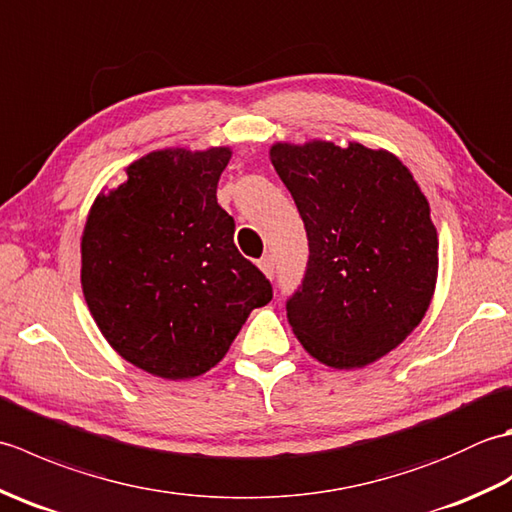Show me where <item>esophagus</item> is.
Instances as JSON below:
<instances>
[{
  "instance_id": "34e87169",
  "label": "esophagus",
  "mask_w": 512,
  "mask_h": 512,
  "mask_svg": "<svg viewBox=\"0 0 512 512\" xmlns=\"http://www.w3.org/2000/svg\"><path fill=\"white\" fill-rule=\"evenodd\" d=\"M259 270H262V273L268 279H273V275H275V257L273 255H264L262 259H259Z\"/></svg>"
}]
</instances>
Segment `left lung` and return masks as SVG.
Instances as JSON below:
<instances>
[{
  "instance_id": "8db88e82",
  "label": "left lung",
  "mask_w": 512,
  "mask_h": 512,
  "mask_svg": "<svg viewBox=\"0 0 512 512\" xmlns=\"http://www.w3.org/2000/svg\"><path fill=\"white\" fill-rule=\"evenodd\" d=\"M270 162L308 233V268L286 303L312 358L356 369L407 339L438 281V231L411 171L387 149L275 143Z\"/></svg>"
}]
</instances>
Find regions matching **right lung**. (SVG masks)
<instances>
[{
    "instance_id": "add662e5",
    "label": "right lung",
    "mask_w": 512,
    "mask_h": 512,
    "mask_svg": "<svg viewBox=\"0 0 512 512\" xmlns=\"http://www.w3.org/2000/svg\"><path fill=\"white\" fill-rule=\"evenodd\" d=\"M231 147L158 149L96 195L81 237V286L105 341L147 374L202 376L222 361L273 286L239 255L217 204Z\"/></svg>"
}]
</instances>
